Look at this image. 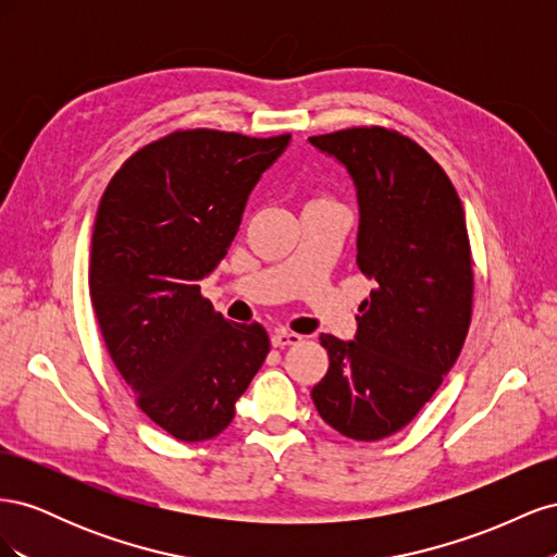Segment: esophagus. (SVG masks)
<instances>
[{
  "label": "esophagus",
  "instance_id": "esophagus-1",
  "mask_svg": "<svg viewBox=\"0 0 557 557\" xmlns=\"http://www.w3.org/2000/svg\"><path fill=\"white\" fill-rule=\"evenodd\" d=\"M301 342V336L295 334V332H288V330H276L272 334V346L274 348H285V346H295Z\"/></svg>",
  "mask_w": 557,
  "mask_h": 557
}]
</instances>
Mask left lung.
<instances>
[{"instance_id": "8db88e82", "label": "left lung", "mask_w": 557, "mask_h": 557, "mask_svg": "<svg viewBox=\"0 0 557 557\" xmlns=\"http://www.w3.org/2000/svg\"><path fill=\"white\" fill-rule=\"evenodd\" d=\"M309 141L356 185L358 267L376 281L356 339L320 334L330 369L311 397L330 428L376 442L411 423L462 350L474 295L462 201L399 132L350 127Z\"/></svg>"}]
</instances>
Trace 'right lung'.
Wrapping results in <instances>:
<instances>
[{
	"label": "right lung",
	"instance_id": "1",
	"mask_svg": "<svg viewBox=\"0 0 557 557\" xmlns=\"http://www.w3.org/2000/svg\"><path fill=\"white\" fill-rule=\"evenodd\" d=\"M290 144L185 129L137 150L97 209L90 299L139 409L178 442H207L234 418L269 336L230 323L199 295L227 256L248 195Z\"/></svg>",
	"mask_w": 557,
	"mask_h": 557
}]
</instances>
